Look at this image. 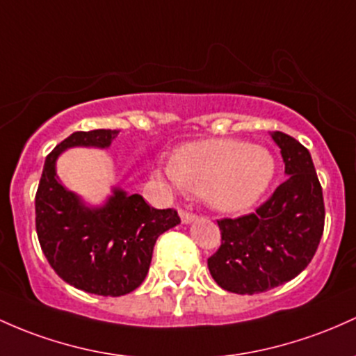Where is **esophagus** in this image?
<instances>
[{"mask_svg": "<svg viewBox=\"0 0 356 356\" xmlns=\"http://www.w3.org/2000/svg\"><path fill=\"white\" fill-rule=\"evenodd\" d=\"M179 216H181V221L184 222V225H189V222H193L194 220H196V214L187 213V211H184V209L179 211Z\"/></svg>", "mask_w": 356, "mask_h": 356, "instance_id": "esophagus-1", "label": "esophagus"}]
</instances>
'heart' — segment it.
<instances>
[{"instance_id":"1","label":"heart","mask_w":356,"mask_h":356,"mask_svg":"<svg viewBox=\"0 0 356 356\" xmlns=\"http://www.w3.org/2000/svg\"><path fill=\"white\" fill-rule=\"evenodd\" d=\"M275 170V159L265 147L248 145L241 140L213 138L177 148L170 165L155 170V177L199 194L221 213H240L260 201Z\"/></svg>"}]
</instances>
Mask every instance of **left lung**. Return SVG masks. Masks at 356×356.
Here are the masks:
<instances>
[{
    "mask_svg": "<svg viewBox=\"0 0 356 356\" xmlns=\"http://www.w3.org/2000/svg\"><path fill=\"white\" fill-rule=\"evenodd\" d=\"M287 179L248 216L221 220V247L208 259L214 282L235 294L282 286L309 265L324 228L323 189L306 147L272 131Z\"/></svg>",
    "mask_w": 356,
    "mask_h": 356,
    "instance_id": "obj_1",
    "label": "left lung"
}]
</instances>
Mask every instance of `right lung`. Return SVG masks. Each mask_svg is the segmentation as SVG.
<instances>
[{"mask_svg":"<svg viewBox=\"0 0 356 356\" xmlns=\"http://www.w3.org/2000/svg\"><path fill=\"white\" fill-rule=\"evenodd\" d=\"M120 130L76 131L47 155L35 196L38 241L62 280L89 294L124 296L145 280L157 238L181 222L120 186L99 204L62 184L57 160L69 148L106 150Z\"/></svg>","mask_w":356,"mask_h":356,"instance_id":"1","label":"right lung"}]
</instances>
